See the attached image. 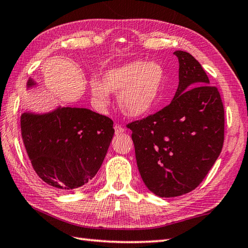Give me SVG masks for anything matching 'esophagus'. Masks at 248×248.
Listing matches in <instances>:
<instances>
[{
  "label": "esophagus",
  "instance_id": "obj_1",
  "mask_svg": "<svg viewBox=\"0 0 248 248\" xmlns=\"http://www.w3.org/2000/svg\"><path fill=\"white\" fill-rule=\"evenodd\" d=\"M124 131H125V128L122 127V126L115 125V127H114V133H115V135L119 136V135H121V134H123Z\"/></svg>",
  "mask_w": 248,
  "mask_h": 248
}]
</instances>
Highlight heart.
<instances>
[{
	"label": "heart",
	"instance_id": "b5f03b06",
	"mask_svg": "<svg viewBox=\"0 0 248 248\" xmlns=\"http://www.w3.org/2000/svg\"><path fill=\"white\" fill-rule=\"evenodd\" d=\"M166 72L161 64L135 60L107 70L102 81L92 80L91 95L100 109L110 104V92L118 93L122 112L130 118H141L152 112L161 100Z\"/></svg>",
	"mask_w": 248,
	"mask_h": 248
}]
</instances>
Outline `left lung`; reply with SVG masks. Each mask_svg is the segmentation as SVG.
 I'll return each mask as SVG.
<instances>
[{
  "label": "left lung",
  "mask_w": 248,
  "mask_h": 248,
  "mask_svg": "<svg viewBox=\"0 0 248 248\" xmlns=\"http://www.w3.org/2000/svg\"><path fill=\"white\" fill-rule=\"evenodd\" d=\"M179 84L170 105L135 121L137 166L147 189L159 197L189 193L206 177L224 143V106L201 63L176 51Z\"/></svg>",
  "instance_id": "left-lung-1"
}]
</instances>
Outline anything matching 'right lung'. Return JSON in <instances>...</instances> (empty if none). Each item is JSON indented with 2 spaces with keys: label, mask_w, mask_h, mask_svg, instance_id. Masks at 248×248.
<instances>
[{
  "label": "right lung",
  "mask_w": 248,
  "mask_h": 248,
  "mask_svg": "<svg viewBox=\"0 0 248 248\" xmlns=\"http://www.w3.org/2000/svg\"><path fill=\"white\" fill-rule=\"evenodd\" d=\"M37 86L30 78L26 89ZM21 133L32 169L55 190L70 191L96 175L114 134L113 122L87 108L58 106L21 115Z\"/></svg>",
  "instance_id": "1"
}]
</instances>
